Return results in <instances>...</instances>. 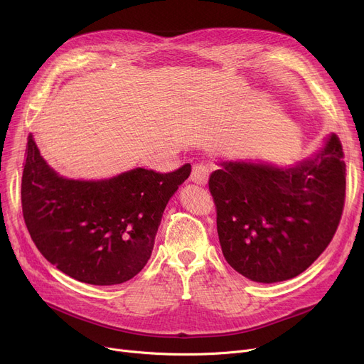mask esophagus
Returning <instances> with one entry per match:
<instances>
[{
    "label": "esophagus",
    "instance_id": "1",
    "mask_svg": "<svg viewBox=\"0 0 364 364\" xmlns=\"http://www.w3.org/2000/svg\"><path fill=\"white\" fill-rule=\"evenodd\" d=\"M209 172H211V168H209L208 165L196 164L193 166V171H192V176H190V180H192L196 184H199V186H205L208 183V178H209Z\"/></svg>",
    "mask_w": 364,
    "mask_h": 364
}]
</instances>
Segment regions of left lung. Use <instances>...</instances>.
Here are the masks:
<instances>
[{
	"instance_id": "8db88e82",
	"label": "left lung",
	"mask_w": 364,
	"mask_h": 364,
	"mask_svg": "<svg viewBox=\"0 0 364 364\" xmlns=\"http://www.w3.org/2000/svg\"><path fill=\"white\" fill-rule=\"evenodd\" d=\"M336 134L292 165L220 161L209 177L225 261L258 283L305 272L331 243L346 199V164Z\"/></svg>"
}]
</instances>
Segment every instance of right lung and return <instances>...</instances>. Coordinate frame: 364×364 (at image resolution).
Wrapping results in <instances>:
<instances>
[{
	"mask_svg": "<svg viewBox=\"0 0 364 364\" xmlns=\"http://www.w3.org/2000/svg\"><path fill=\"white\" fill-rule=\"evenodd\" d=\"M192 166L159 174L132 168L102 180L60 176L28 137L22 208L29 235L44 258L88 284H119L147 264L169 199Z\"/></svg>",
	"mask_w": 364,
	"mask_h": 364,
	"instance_id": "add662e5",
	"label": "right lung"
}]
</instances>
